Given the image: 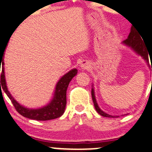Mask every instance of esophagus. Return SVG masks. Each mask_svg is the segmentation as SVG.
<instances>
[{
	"label": "esophagus",
	"mask_w": 152,
	"mask_h": 152,
	"mask_svg": "<svg viewBox=\"0 0 152 152\" xmlns=\"http://www.w3.org/2000/svg\"><path fill=\"white\" fill-rule=\"evenodd\" d=\"M88 66H89V64H88V62H87L86 61H82L81 64H80V66H81L82 69H87L88 67Z\"/></svg>",
	"instance_id": "esophagus-1"
}]
</instances>
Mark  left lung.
<instances>
[{
	"mask_svg": "<svg viewBox=\"0 0 152 152\" xmlns=\"http://www.w3.org/2000/svg\"><path fill=\"white\" fill-rule=\"evenodd\" d=\"M142 35L140 36V34L138 33V31H136V28L135 27H132L131 28L130 33H129V36L127 38V39H126L124 42V43L125 45H126L127 46H129L131 48L133 49L135 51H136L137 54H139V55H141L142 57L148 63V54H147L148 50L145 48V46L144 43H143V39H142V38H141ZM151 71H152V66H151ZM91 98L93 100V103L95 105V110H97L100 115L103 116V117H115L113 116L109 115V114H107L106 113H104V111H102L100 107H98V104L96 102V99H95V92H94V89L91 88Z\"/></svg>",
	"mask_w": 152,
	"mask_h": 152,
	"instance_id": "1",
	"label": "left lung"
}]
</instances>
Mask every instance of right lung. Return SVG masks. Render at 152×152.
Wrapping results in <instances>:
<instances>
[{"mask_svg": "<svg viewBox=\"0 0 152 152\" xmlns=\"http://www.w3.org/2000/svg\"><path fill=\"white\" fill-rule=\"evenodd\" d=\"M10 40V39H9ZM6 47L3 50H1V65H2V71L1 74V84L2 89L4 91L7 95L11 101L16 111L23 117L28 119L36 120H49L58 118L63 115L65 110L66 104V89L69 86V82L77 74V69H73L64 75L56 86L55 93L54 98L45 107L39 109H28L20 105L16 100L11 96L9 92L5 81L4 75V52Z\"/></svg>", "mask_w": 152, "mask_h": 152, "instance_id": "obj_1", "label": "right lung"}]
</instances>
